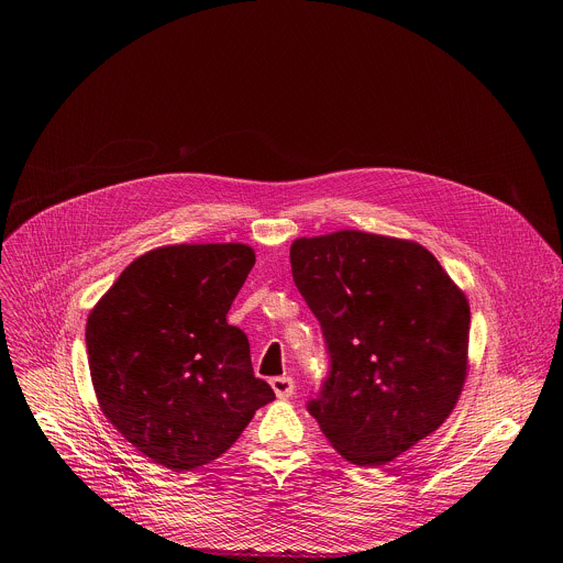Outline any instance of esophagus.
I'll use <instances>...</instances> for the list:
<instances>
[{"instance_id": "esophagus-1", "label": "esophagus", "mask_w": 563, "mask_h": 563, "mask_svg": "<svg viewBox=\"0 0 563 563\" xmlns=\"http://www.w3.org/2000/svg\"><path fill=\"white\" fill-rule=\"evenodd\" d=\"M269 385H272V389H274V394L278 398H289L294 394V389H296L291 376H276V378L269 380Z\"/></svg>"}]
</instances>
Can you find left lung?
I'll use <instances>...</instances> for the list:
<instances>
[{
  "label": "left lung",
  "mask_w": 563,
  "mask_h": 563,
  "mask_svg": "<svg viewBox=\"0 0 563 563\" xmlns=\"http://www.w3.org/2000/svg\"><path fill=\"white\" fill-rule=\"evenodd\" d=\"M289 261L332 356L309 412L343 459L387 465L456 406L470 369L467 296L406 238L358 229L296 238Z\"/></svg>",
  "instance_id": "obj_1"
}]
</instances>
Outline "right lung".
Listing matches in <instances>:
<instances>
[{"mask_svg": "<svg viewBox=\"0 0 563 563\" xmlns=\"http://www.w3.org/2000/svg\"><path fill=\"white\" fill-rule=\"evenodd\" d=\"M256 254L243 243L157 247L135 258L87 320L100 410L144 456L174 472L224 454L274 389L227 323Z\"/></svg>", "mask_w": 563, "mask_h": 563, "instance_id": "right-lung-1", "label": "right lung"}]
</instances>
